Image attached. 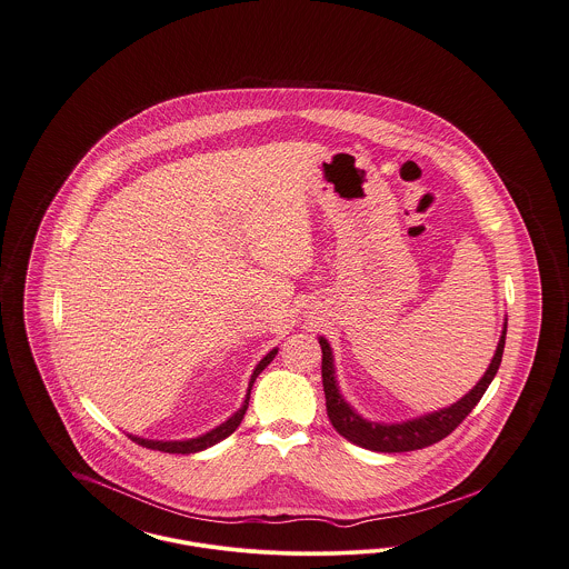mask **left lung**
I'll return each mask as SVG.
<instances>
[{"mask_svg":"<svg viewBox=\"0 0 569 569\" xmlns=\"http://www.w3.org/2000/svg\"><path fill=\"white\" fill-rule=\"evenodd\" d=\"M506 332H508V316L503 320V330L497 343L495 356L488 365L485 376L480 381L452 406L435 409L429 413L401 420V422H378L360 416L352 403L341 395L337 369H335V353L326 337H318L322 346V383H325L326 411L335 427V431L346 437L360 448L373 450V452H409L420 450L431 443L441 441L443 437L452 433L460 422L469 416V411L478 406L482 395L487 392L488 383L497 376V369L501 365V356L506 348Z\"/></svg>","mask_w":569,"mask_h":569,"instance_id":"obj_1","label":"left lung"}]
</instances>
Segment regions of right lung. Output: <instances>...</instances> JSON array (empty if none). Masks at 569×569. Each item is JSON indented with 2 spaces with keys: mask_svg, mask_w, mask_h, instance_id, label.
Segmentation results:
<instances>
[{
  "mask_svg": "<svg viewBox=\"0 0 569 569\" xmlns=\"http://www.w3.org/2000/svg\"><path fill=\"white\" fill-rule=\"evenodd\" d=\"M279 352V348H272L271 352L267 353L253 369L251 378H249V386H247V395H244L243 403L241 407L221 425H217L216 429L207 431V433L198 435V437H190V439H147V437H138V435L128 433V437L142 446V448H151V450H160V452H168V455H193V452H202L211 446L219 443L221 439H226L228 435L234 433L243 420L244 411L249 406V397H251V386L256 378L269 367L274 358V353Z\"/></svg>",
  "mask_w": 569,
  "mask_h": 569,
  "instance_id": "right-lung-1",
  "label": "right lung"
}]
</instances>
